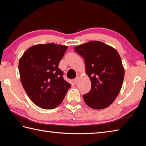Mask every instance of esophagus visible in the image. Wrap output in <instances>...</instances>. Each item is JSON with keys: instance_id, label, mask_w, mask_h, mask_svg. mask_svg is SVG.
Segmentation results:
<instances>
[{"instance_id": "obj_1", "label": "esophagus", "mask_w": 146, "mask_h": 146, "mask_svg": "<svg viewBox=\"0 0 146 146\" xmlns=\"http://www.w3.org/2000/svg\"><path fill=\"white\" fill-rule=\"evenodd\" d=\"M78 80H79V77L78 76H77L76 78H75L73 80V81H74V82H75V83H77L78 82Z\"/></svg>"}]
</instances>
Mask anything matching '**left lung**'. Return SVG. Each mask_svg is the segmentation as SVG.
Here are the masks:
<instances>
[{"label": "left lung", "mask_w": 146, "mask_h": 146, "mask_svg": "<svg viewBox=\"0 0 146 146\" xmlns=\"http://www.w3.org/2000/svg\"><path fill=\"white\" fill-rule=\"evenodd\" d=\"M85 60L86 73L92 88L83 95L94 109L110 106L119 94L124 78V68L119 54L113 48L100 41H90L75 48Z\"/></svg>", "instance_id": "8db88e82"}]
</instances>
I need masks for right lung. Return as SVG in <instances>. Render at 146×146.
Instances as JSON below:
<instances>
[{"label":"right lung","mask_w":146,"mask_h":146,"mask_svg":"<svg viewBox=\"0 0 146 146\" xmlns=\"http://www.w3.org/2000/svg\"><path fill=\"white\" fill-rule=\"evenodd\" d=\"M68 47L54 43L33 46L19 61L22 85L34 104L44 109L60 105L71 87L58 68Z\"/></svg>","instance_id":"obj_1"}]
</instances>
